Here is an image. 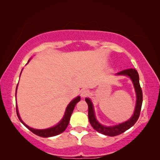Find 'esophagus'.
I'll return each instance as SVG.
<instances>
[{
	"instance_id": "1",
	"label": "esophagus",
	"mask_w": 160,
	"mask_h": 160,
	"mask_svg": "<svg viewBox=\"0 0 160 160\" xmlns=\"http://www.w3.org/2000/svg\"><path fill=\"white\" fill-rule=\"evenodd\" d=\"M89 94H90V92H89V91L88 90H82V92H81V96L82 97H87Z\"/></svg>"
}]
</instances>
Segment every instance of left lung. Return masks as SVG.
<instances>
[{
    "label": "left lung",
    "mask_w": 160,
    "mask_h": 160,
    "mask_svg": "<svg viewBox=\"0 0 160 160\" xmlns=\"http://www.w3.org/2000/svg\"><path fill=\"white\" fill-rule=\"evenodd\" d=\"M117 75H127V76L131 78V79L132 81V83H133L135 92H136L137 102L136 106H135V109L133 115H132V117L130 118L128 121L114 126H102V124H100L98 121H97L95 116H94L92 103L90 99H85V102L88 103V118L89 121H90L91 126H92L94 130H96L97 132H99L102 134L108 135V136H116V135H118L123 133V132H125L130 128H131V127L136 123L138 119L142 107V92L140 85L139 75L138 73L137 70L134 68L126 69L118 72Z\"/></svg>",
    "instance_id": "1"
}]
</instances>
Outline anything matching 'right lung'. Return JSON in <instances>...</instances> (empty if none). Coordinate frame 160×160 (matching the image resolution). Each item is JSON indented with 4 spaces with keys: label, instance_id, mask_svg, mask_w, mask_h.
I'll return each instance as SVG.
<instances>
[{
    "label": "right lung",
    "instance_id": "1",
    "mask_svg": "<svg viewBox=\"0 0 160 160\" xmlns=\"http://www.w3.org/2000/svg\"><path fill=\"white\" fill-rule=\"evenodd\" d=\"M16 90H17V89H16ZM80 97H76V98L72 100V101L68 104V106L67 107L66 110V113H65L63 118H62V120L60 121V122H59V123H58V125H56V126H53V127H52V128H47V129L38 130V129H34V128H30V127L27 126L26 124L24 123L22 121V119L20 117V115H19L17 106H16V112H17V115H18V118L20 119V121L23 123V125L25 127H27V128H28L29 131H31L32 132H33V133L36 134L37 135H38V136L43 137V138L52 137V136H55V135H57L58 134L61 133V132H63L65 130H66L68 125V123H69L70 116H71L72 113V112H73V109L75 107V105H76V104L78 102H80Z\"/></svg>",
    "mask_w": 160,
    "mask_h": 160
}]
</instances>
